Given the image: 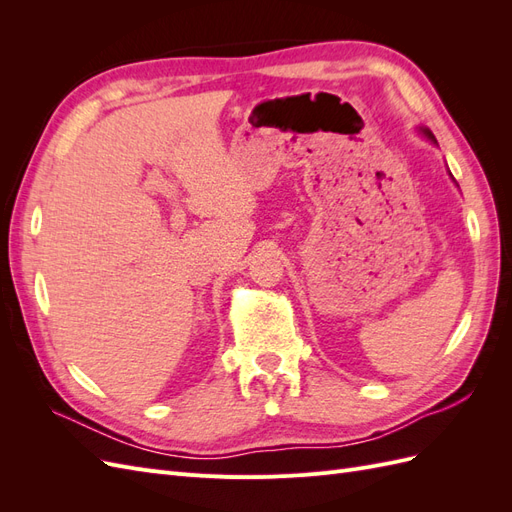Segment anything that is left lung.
Returning a JSON list of instances; mask_svg holds the SVG:
<instances>
[{
    "instance_id": "1",
    "label": "left lung",
    "mask_w": 512,
    "mask_h": 512,
    "mask_svg": "<svg viewBox=\"0 0 512 512\" xmlns=\"http://www.w3.org/2000/svg\"><path fill=\"white\" fill-rule=\"evenodd\" d=\"M423 132H425V134H427V136H429V138H433V136H431V132H429V130H423ZM433 141H436V138H433Z\"/></svg>"
}]
</instances>
